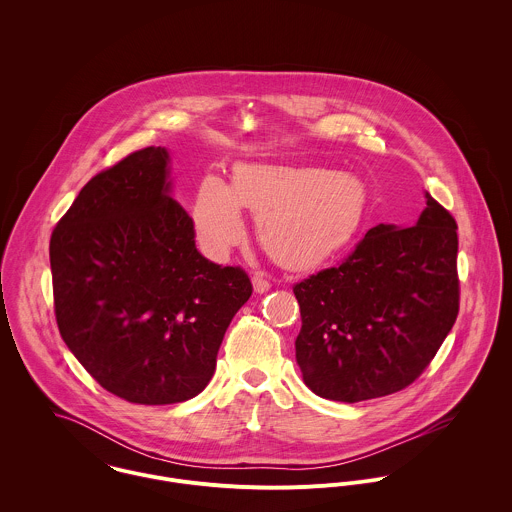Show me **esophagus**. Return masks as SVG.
<instances>
[{
  "label": "esophagus",
  "mask_w": 512,
  "mask_h": 512,
  "mask_svg": "<svg viewBox=\"0 0 512 512\" xmlns=\"http://www.w3.org/2000/svg\"><path fill=\"white\" fill-rule=\"evenodd\" d=\"M252 286H254V292L256 293H266L272 288V284L268 282V278L264 274H254L252 276Z\"/></svg>",
  "instance_id": "obj_1"
}]
</instances>
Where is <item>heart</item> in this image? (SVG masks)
I'll use <instances>...</instances> for the list:
<instances>
[{
    "label": "heart",
    "mask_w": 512,
    "mask_h": 512,
    "mask_svg": "<svg viewBox=\"0 0 512 512\" xmlns=\"http://www.w3.org/2000/svg\"><path fill=\"white\" fill-rule=\"evenodd\" d=\"M240 207L258 217L260 242L276 262L305 270L351 242L365 217L366 189L355 175L323 167L246 165L236 171L232 187L207 177L193 217L211 256L242 240Z\"/></svg>",
    "instance_id": "1"
}]
</instances>
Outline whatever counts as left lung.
I'll list each match as a JSON object with an SVG mask.
<instances>
[{"mask_svg": "<svg viewBox=\"0 0 512 512\" xmlns=\"http://www.w3.org/2000/svg\"><path fill=\"white\" fill-rule=\"evenodd\" d=\"M418 224L370 228L335 268L293 286L295 359L321 398L361 402L410 386L459 313L457 222L426 193Z\"/></svg>", "mask_w": 512, "mask_h": 512, "instance_id": "8db88e82", "label": "left lung"}]
</instances>
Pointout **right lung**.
Listing matches in <instances>:
<instances>
[{"label": "right lung", "instance_id": "obj_1", "mask_svg": "<svg viewBox=\"0 0 512 512\" xmlns=\"http://www.w3.org/2000/svg\"><path fill=\"white\" fill-rule=\"evenodd\" d=\"M167 163L163 147H144L96 173L49 244L63 341L102 388L146 406L209 384L252 295L240 266L197 250L193 219L169 197Z\"/></svg>", "mask_w": 512, "mask_h": 512}]
</instances>
